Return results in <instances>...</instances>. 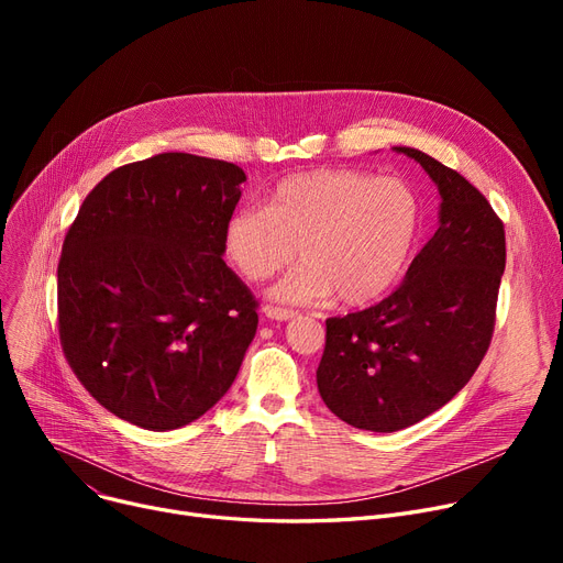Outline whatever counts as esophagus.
I'll return each instance as SVG.
<instances>
[{
    "mask_svg": "<svg viewBox=\"0 0 563 563\" xmlns=\"http://www.w3.org/2000/svg\"><path fill=\"white\" fill-rule=\"evenodd\" d=\"M262 312H264V317L276 319V321H287V319H291V317H297V312H294V310H289V308H278V306H264Z\"/></svg>",
    "mask_w": 563,
    "mask_h": 563,
    "instance_id": "obj_1",
    "label": "esophagus"
}]
</instances>
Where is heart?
I'll return each instance as SVG.
<instances>
[{
    "label": "heart",
    "mask_w": 563,
    "mask_h": 563,
    "mask_svg": "<svg viewBox=\"0 0 563 563\" xmlns=\"http://www.w3.org/2000/svg\"><path fill=\"white\" fill-rule=\"evenodd\" d=\"M420 225L416 191L397 177L317 168L283 177L264 207L246 205L223 228V249L246 280L272 278L297 257L278 287L283 301L335 291L344 306L378 299L401 274Z\"/></svg>",
    "instance_id": "heart-1"
}]
</instances>
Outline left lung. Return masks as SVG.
Returning <instances> with one entry per match:
<instances>
[{"mask_svg": "<svg viewBox=\"0 0 563 563\" xmlns=\"http://www.w3.org/2000/svg\"><path fill=\"white\" fill-rule=\"evenodd\" d=\"M440 191V225L380 303L327 319L317 388L356 429L393 433L445 406L477 372L493 340L507 264L505 223L461 173L416 151Z\"/></svg>", "mask_w": 563, "mask_h": 563, "instance_id": "8db88e82", "label": "left lung"}]
</instances>
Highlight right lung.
Instances as JSON below:
<instances>
[{
    "label": "right lung",
    "mask_w": 563,
    "mask_h": 563,
    "mask_svg": "<svg viewBox=\"0 0 563 563\" xmlns=\"http://www.w3.org/2000/svg\"><path fill=\"white\" fill-rule=\"evenodd\" d=\"M242 183L236 164L164 153L81 202L56 269L58 340L115 418L180 429L230 390L257 331L253 291L223 262Z\"/></svg>",
    "instance_id": "add662e5"
}]
</instances>
